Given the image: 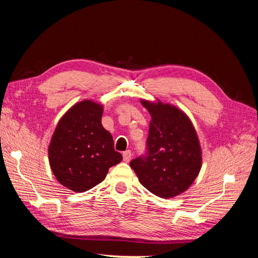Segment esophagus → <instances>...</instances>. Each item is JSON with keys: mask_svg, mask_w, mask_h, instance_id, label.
I'll return each instance as SVG.
<instances>
[{"mask_svg": "<svg viewBox=\"0 0 258 258\" xmlns=\"http://www.w3.org/2000/svg\"><path fill=\"white\" fill-rule=\"evenodd\" d=\"M122 157H123V161H124V162H129L130 159H131V157H132L131 151L123 152V153H122Z\"/></svg>", "mask_w": 258, "mask_h": 258, "instance_id": "1", "label": "esophagus"}]
</instances>
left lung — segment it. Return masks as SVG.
<instances>
[{
    "label": "left lung",
    "instance_id": "1",
    "mask_svg": "<svg viewBox=\"0 0 258 258\" xmlns=\"http://www.w3.org/2000/svg\"><path fill=\"white\" fill-rule=\"evenodd\" d=\"M151 114L147 155L130 162L140 183L160 198H173L189 188L202 166L197 131L181 108L140 99Z\"/></svg>",
    "mask_w": 258,
    "mask_h": 258
}]
</instances>
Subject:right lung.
Returning <instances> with one entry per match:
<instances>
[{
    "mask_svg": "<svg viewBox=\"0 0 258 258\" xmlns=\"http://www.w3.org/2000/svg\"><path fill=\"white\" fill-rule=\"evenodd\" d=\"M104 106L92 100L75 103L61 117L48 146L50 169L57 181L75 192L91 189L108 169L122 160L112 135L103 128Z\"/></svg>",
    "mask_w": 258,
    "mask_h": 258,
    "instance_id": "add662e5",
    "label": "right lung"
}]
</instances>
